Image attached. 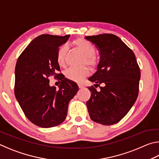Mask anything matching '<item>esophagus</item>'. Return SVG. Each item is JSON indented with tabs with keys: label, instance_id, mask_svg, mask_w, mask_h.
Wrapping results in <instances>:
<instances>
[{
	"label": "esophagus",
	"instance_id": "obj_1",
	"mask_svg": "<svg viewBox=\"0 0 159 159\" xmlns=\"http://www.w3.org/2000/svg\"><path fill=\"white\" fill-rule=\"evenodd\" d=\"M79 88H84V86H83V85L80 84V83H79Z\"/></svg>",
	"mask_w": 159,
	"mask_h": 159
}]
</instances>
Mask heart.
I'll list each match as a JSON object with an SVG mask.
<instances>
[{"label":"heart","mask_w":159,"mask_h":159,"mask_svg":"<svg viewBox=\"0 0 159 159\" xmlns=\"http://www.w3.org/2000/svg\"><path fill=\"white\" fill-rule=\"evenodd\" d=\"M74 47L78 48L85 56L84 62L90 67H94L98 64V58L96 56V48L90 42L85 39L79 38L73 41ZM67 51V45L63 44L59 47L56 54V61L60 67L65 65V57ZM89 74V70L86 67L81 68L70 67L66 70L65 75L67 79L72 81L80 82Z\"/></svg>","instance_id":"obj_1"}]
</instances>
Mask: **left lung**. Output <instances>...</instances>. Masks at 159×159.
<instances>
[{
  "instance_id": "left-lung-1",
  "label": "left lung",
  "mask_w": 159,
  "mask_h": 159,
  "mask_svg": "<svg viewBox=\"0 0 159 159\" xmlns=\"http://www.w3.org/2000/svg\"><path fill=\"white\" fill-rule=\"evenodd\" d=\"M100 54L97 71L89 80L99 86L88 88L91 97L86 102L91 120L112 125L122 119L137 99L140 70L135 56L120 38L112 34L87 36ZM102 86L101 87L100 84Z\"/></svg>"
}]
</instances>
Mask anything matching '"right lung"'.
<instances>
[{
    "instance_id": "right-lung-1",
    "label": "right lung",
    "mask_w": 159,
    "mask_h": 159,
    "mask_svg": "<svg viewBox=\"0 0 159 159\" xmlns=\"http://www.w3.org/2000/svg\"><path fill=\"white\" fill-rule=\"evenodd\" d=\"M70 36L41 34L16 61L14 94L26 117L39 127H53L64 122L69 102L79 90L76 83L57 73V51ZM50 76L61 80L58 90L49 85Z\"/></svg>"
}]
</instances>
